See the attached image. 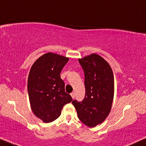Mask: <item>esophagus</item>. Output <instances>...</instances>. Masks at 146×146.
Segmentation results:
<instances>
[{"label":"esophagus","instance_id":"obj_1","mask_svg":"<svg viewBox=\"0 0 146 146\" xmlns=\"http://www.w3.org/2000/svg\"><path fill=\"white\" fill-rule=\"evenodd\" d=\"M70 95H71V96H72V98L73 99L74 98V97H75V94H74V93L72 92V93L70 94Z\"/></svg>","mask_w":146,"mask_h":146}]
</instances>
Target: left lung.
Returning <instances> with one entry per match:
<instances>
[{
  "mask_svg": "<svg viewBox=\"0 0 146 146\" xmlns=\"http://www.w3.org/2000/svg\"><path fill=\"white\" fill-rule=\"evenodd\" d=\"M84 73L85 96L72 101L78 117L83 123L95 127L105 120L111 110L114 93V79L109 64L93 54L78 60Z\"/></svg>",
  "mask_w": 146,
  "mask_h": 146,
  "instance_id": "obj_1",
  "label": "left lung"
}]
</instances>
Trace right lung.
Listing matches in <instances>:
<instances>
[{
	"label": "right lung",
	"instance_id": "add662e5",
	"mask_svg": "<svg viewBox=\"0 0 146 146\" xmlns=\"http://www.w3.org/2000/svg\"><path fill=\"white\" fill-rule=\"evenodd\" d=\"M68 58L48 52L32 66L28 78V92L31 108L44 122H51L61 114L65 104L72 98L65 92L60 72Z\"/></svg>",
	"mask_w": 146,
	"mask_h": 146
}]
</instances>
